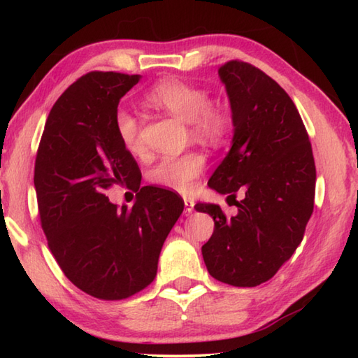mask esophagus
Returning <instances> with one entry per match:
<instances>
[{"label": "esophagus", "instance_id": "obj_1", "mask_svg": "<svg viewBox=\"0 0 358 358\" xmlns=\"http://www.w3.org/2000/svg\"><path fill=\"white\" fill-rule=\"evenodd\" d=\"M194 200L192 199H185V215H191L194 210Z\"/></svg>", "mask_w": 358, "mask_h": 358}]
</instances>
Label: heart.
<instances>
[{
	"mask_svg": "<svg viewBox=\"0 0 358 358\" xmlns=\"http://www.w3.org/2000/svg\"><path fill=\"white\" fill-rule=\"evenodd\" d=\"M149 104L187 121L192 135L204 141H222L231 127V115L224 106L210 103L208 90L180 80H166L149 90ZM115 131L123 148L131 154H141L144 143L140 124L131 112L118 110L113 118ZM206 159L200 152H185L180 155H166L150 172L154 183L171 191L187 194L200 177Z\"/></svg>",
	"mask_w": 358,
	"mask_h": 358,
	"instance_id": "obj_1",
	"label": "heart"
}]
</instances>
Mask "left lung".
Wrapping results in <instances>:
<instances>
[{"mask_svg":"<svg viewBox=\"0 0 358 358\" xmlns=\"http://www.w3.org/2000/svg\"><path fill=\"white\" fill-rule=\"evenodd\" d=\"M231 100L234 140L209 186L235 201L237 215L217 204L195 209L214 218L201 254L222 283L254 287L275 275L303 240L314 210L313 148L291 96L258 67L231 59L218 69Z\"/></svg>","mask_w":358,"mask_h":358,"instance_id":"left-lung-1","label":"left lung"}]
</instances>
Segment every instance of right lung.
<instances>
[{
    "label": "right lung",
    "instance_id": "1",
    "mask_svg": "<svg viewBox=\"0 0 358 358\" xmlns=\"http://www.w3.org/2000/svg\"><path fill=\"white\" fill-rule=\"evenodd\" d=\"M140 75L89 72L67 87L45 121L34 183L41 227L59 268L83 292L124 300L157 275L163 243L185 203L166 189L140 187L141 172L113 118ZM115 184L137 192L132 208L112 205Z\"/></svg>",
    "mask_w": 358,
    "mask_h": 358
}]
</instances>
